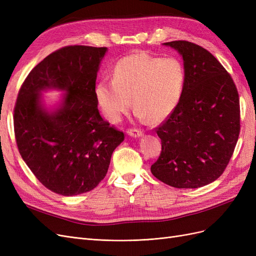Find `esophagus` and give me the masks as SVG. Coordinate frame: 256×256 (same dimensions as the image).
<instances>
[{
    "label": "esophagus",
    "mask_w": 256,
    "mask_h": 256,
    "mask_svg": "<svg viewBox=\"0 0 256 256\" xmlns=\"http://www.w3.org/2000/svg\"><path fill=\"white\" fill-rule=\"evenodd\" d=\"M127 134L129 136H132V138H141L144 136L143 131L142 130H138V129H130L127 131Z\"/></svg>",
    "instance_id": "esophagus-1"
}]
</instances>
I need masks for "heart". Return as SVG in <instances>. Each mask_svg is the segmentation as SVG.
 <instances>
[{
	"label": "heart",
	"mask_w": 256,
	"mask_h": 256,
	"mask_svg": "<svg viewBox=\"0 0 256 256\" xmlns=\"http://www.w3.org/2000/svg\"><path fill=\"white\" fill-rule=\"evenodd\" d=\"M112 79L100 80L95 86L97 104L111 122H118L131 106L138 118L161 122L180 104L186 72L177 58L152 56L134 52L115 64Z\"/></svg>",
	"instance_id": "heart-1"
}]
</instances>
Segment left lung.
<instances>
[{"mask_svg": "<svg viewBox=\"0 0 256 256\" xmlns=\"http://www.w3.org/2000/svg\"><path fill=\"white\" fill-rule=\"evenodd\" d=\"M184 60L180 104L157 128L162 150L152 175L174 188H200L219 178L234 152L240 130L238 92L210 52L186 40L162 44Z\"/></svg>", "mask_w": 256, "mask_h": 256, "instance_id": "left-lung-1", "label": "left lung"}]
</instances>
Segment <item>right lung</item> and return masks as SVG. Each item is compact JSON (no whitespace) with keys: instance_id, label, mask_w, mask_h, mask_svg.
Here are the masks:
<instances>
[{"instance_id":"1","label":"right lung","mask_w":256,"mask_h":256,"mask_svg":"<svg viewBox=\"0 0 256 256\" xmlns=\"http://www.w3.org/2000/svg\"><path fill=\"white\" fill-rule=\"evenodd\" d=\"M108 48L69 46L51 53L22 84L14 114L18 150L46 188L64 196L96 188L125 136L98 110L97 72ZM64 92L48 105L44 92Z\"/></svg>"}]
</instances>
